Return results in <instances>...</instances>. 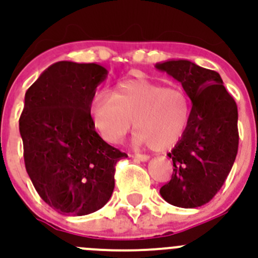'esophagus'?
Returning a JSON list of instances; mask_svg holds the SVG:
<instances>
[{"label": "esophagus", "mask_w": 258, "mask_h": 258, "mask_svg": "<svg viewBox=\"0 0 258 258\" xmlns=\"http://www.w3.org/2000/svg\"><path fill=\"white\" fill-rule=\"evenodd\" d=\"M133 158L137 160H140V162H147L148 159H149V155L147 154H134L133 155Z\"/></svg>", "instance_id": "34e87169"}]
</instances>
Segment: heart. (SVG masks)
Masks as SVG:
<instances>
[{
    "mask_svg": "<svg viewBox=\"0 0 258 258\" xmlns=\"http://www.w3.org/2000/svg\"><path fill=\"white\" fill-rule=\"evenodd\" d=\"M90 114L95 128L108 142L123 140L134 120L135 143L160 152L184 137L192 118V101L177 86L129 78L118 81L113 94L96 91L91 96Z\"/></svg>",
    "mask_w": 258,
    "mask_h": 258,
    "instance_id": "obj_1",
    "label": "heart"
}]
</instances>
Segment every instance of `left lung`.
<instances>
[{
  "instance_id": "left-lung-1",
  "label": "left lung",
  "mask_w": 258,
  "mask_h": 258,
  "mask_svg": "<svg viewBox=\"0 0 258 258\" xmlns=\"http://www.w3.org/2000/svg\"><path fill=\"white\" fill-rule=\"evenodd\" d=\"M155 68L179 81L193 103L184 137L168 153L174 168L160 196L177 207H201L221 189L236 159L237 104L217 71L188 60L165 61Z\"/></svg>"
}]
</instances>
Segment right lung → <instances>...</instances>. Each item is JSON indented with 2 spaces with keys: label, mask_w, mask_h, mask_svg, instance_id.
Wrapping results in <instances>:
<instances>
[{
  "label": "right lung",
  "mask_w": 258,
  "mask_h": 258,
  "mask_svg": "<svg viewBox=\"0 0 258 258\" xmlns=\"http://www.w3.org/2000/svg\"><path fill=\"white\" fill-rule=\"evenodd\" d=\"M106 75L98 63L58 61L25 95V167L40 197L61 215L104 207L113 195L116 163L128 157L103 140L91 118V96Z\"/></svg>",
  "instance_id": "add662e5"
}]
</instances>
